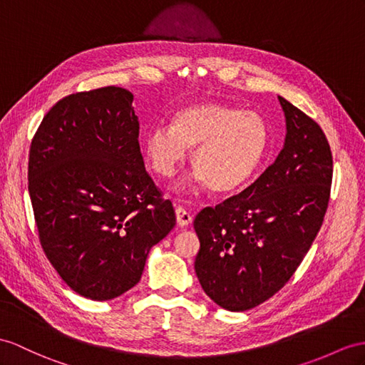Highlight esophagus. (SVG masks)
Wrapping results in <instances>:
<instances>
[{
	"label": "esophagus",
	"instance_id": "esophagus-1",
	"mask_svg": "<svg viewBox=\"0 0 365 365\" xmlns=\"http://www.w3.org/2000/svg\"><path fill=\"white\" fill-rule=\"evenodd\" d=\"M175 212H176L178 225H180L181 227H185V226H189L192 223V215L187 210L182 209V207H176Z\"/></svg>",
	"mask_w": 365,
	"mask_h": 365
}]
</instances>
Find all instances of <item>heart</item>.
<instances>
[{
  "label": "heart",
  "instance_id": "1",
  "mask_svg": "<svg viewBox=\"0 0 365 365\" xmlns=\"http://www.w3.org/2000/svg\"><path fill=\"white\" fill-rule=\"evenodd\" d=\"M269 145V127L262 115L218 102L185 105L172 115L168 128L155 127L144 138V153L159 176H175L193 150V181L218 195L246 187Z\"/></svg>",
  "mask_w": 365,
  "mask_h": 365
}]
</instances>
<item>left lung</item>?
Masks as SVG:
<instances>
[{"instance_id":"1","label":"left lung","mask_w":365,"mask_h":365,"mask_svg":"<svg viewBox=\"0 0 365 365\" xmlns=\"http://www.w3.org/2000/svg\"><path fill=\"white\" fill-rule=\"evenodd\" d=\"M287 136L259 180L193 221L195 272L227 311H246L291 279L322 226L333 178L331 150L317 123L279 96Z\"/></svg>"}]
</instances>
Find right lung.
Segmentation results:
<instances>
[{"label": "right lung", "mask_w": 365, "mask_h": 365, "mask_svg": "<svg viewBox=\"0 0 365 365\" xmlns=\"http://www.w3.org/2000/svg\"><path fill=\"white\" fill-rule=\"evenodd\" d=\"M133 94H71L44 115L29 152L40 243L66 285L91 300L140 280L150 250L175 227L172 202L148 176Z\"/></svg>", "instance_id": "obj_1"}]
</instances>
